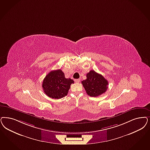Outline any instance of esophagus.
I'll use <instances>...</instances> for the list:
<instances>
[{"label":"esophagus","mask_w":150,"mask_h":150,"mask_svg":"<svg viewBox=\"0 0 150 150\" xmlns=\"http://www.w3.org/2000/svg\"><path fill=\"white\" fill-rule=\"evenodd\" d=\"M74 81H75V83H78L80 82V79H75V80H74Z\"/></svg>","instance_id":"obj_1"}]
</instances>
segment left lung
Instances as JSON below:
<instances>
[{
    "instance_id": "left-lung-1",
    "label": "left lung",
    "mask_w": 150,
    "mask_h": 150,
    "mask_svg": "<svg viewBox=\"0 0 150 150\" xmlns=\"http://www.w3.org/2000/svg\"><path fill=\"white\" fill-rule=\"evenodd\" d=\"M86 78L81 83L88 96L97 97L107 90L109 83L101 74L91 70L86 74Z\"/></svg>"
}]
</instances>
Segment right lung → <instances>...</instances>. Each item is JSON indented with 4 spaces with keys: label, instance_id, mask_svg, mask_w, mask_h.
<instances>
[{
    "label": "right lung",
    "instance_id": "1",
    "mask_svg": "<svg viewBox=\"0 0 150 150\" xmlns=\"http://www.w3.org/2000/svg\"><path fill=\"white\" fill-rule=\"evenodd\" d=\"M74 83L70 78H65L62 70L58 69L52 71L47 75L43 80L42 87L49 98L59 99L67 95L71 84Z\"/></svg>",
    "mask_w": 150,
    "mask_h": 150
}]
</instances>
